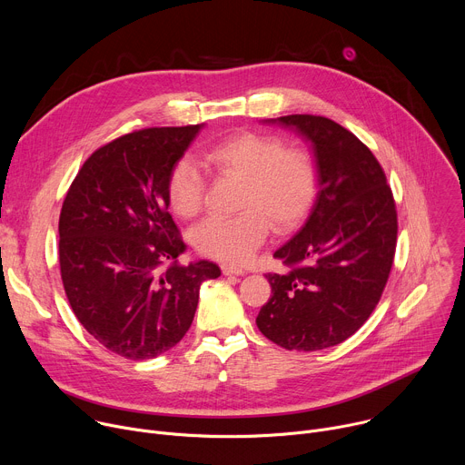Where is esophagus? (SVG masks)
Instances as JSON below:
<instances>
[{
  "mask_svg": "<svg viewBox=\"0 0 465 465\" xmlns=\"http://www.w3.org/2000/svg\"><path fill=\"white\" fill-rule=\"evenodd\" d=\"M221 269H223V274H224V276H242V274H244L242 269L232 267V264H223Z\"/></svg>",
  "mask_w": 465,
  "mask_h": 465,
  "instance_id": "1",
  "label": "esophagus"
}]
</instances>
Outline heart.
<instances>
[{
    "label": "heart",
    "mask_w": 465,
    "mask_h": 465,
    "mask_svg": "<svg viewBox=\"0 0 465 465\" xmlns=\"http://www.w3.org/2000/svg\"><path fill=\"white\" fill-rule=\"evenodd\" d=\"M204 165L217 176L241 180L237 210L232 219L210 217L193 232V244L203 255L224 262H244L267 239L292 232L309 213L316 194V171L311 156L283 147L276 136L239 132L204 153ZM206 178L191 160L176 162L167 176L171 210L191 219L204 206Z\"/></svg>",
    "instance_id": "1"
}]
</instances>
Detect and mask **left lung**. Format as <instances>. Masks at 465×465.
Listing matches in <instances>:
<instances>
[{"instance_id":"8db88e82","label":"left lung","mask_w":465,"mask_h":465,"mask_svg":"<svg viewBox=\"0 0 465 465\" xmlns=\"http://www.w3.org/2000/svg\"><path fill=\"white\" fill-rule=\"evenodd\" d=\"M269 123L311 143L318 193L302 230L274 252L289 272L267 274L272 296L255 323L285 350H325L350 339L381 300L397 241L393 194L371 151L339 123L309 114Z\"/></svg>"}]
</instances>
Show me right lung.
Here are the masks:
<instances>
[{"instance_id": "add662e5", "label": "right lung", "mask_w": 465, "mask_h": 465, "mask_svg": "<svg viewBox=\"0 0 465 465\" xmlns=\"http://www.w3.org/2000/svg\"><path fill=\"white\" fill-rule=\"evenodd\" d=\"M203 124L130 132L77 173L58 221L65 296L88 333L130 359H154L191 327L212 261L178 264L185 244L169 213L167 176Z\"/></svg>"}]
</instances>
